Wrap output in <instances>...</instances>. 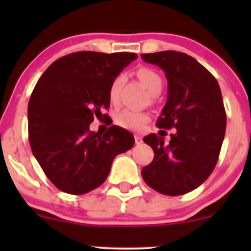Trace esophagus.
Masks as SVG:
<instances>
[{"label": "esophagus", "mask_w": 251, "mask_h": 251, "mask_svg": "<svg viewBox=\"0 0 251 251\" xmlns=\"http://www.w3.org/2000/svg\"><path fill=\"white\" fill-rule=\"evenodd\" d=\"M134 143L135 145H140V144L143 143L142 137H139V135H134Z\"/></svg>", "instance_id": "34e87169"}]
</instances>
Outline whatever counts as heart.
I'll return each instance as SVG.
<instances>
[{
  "mask_svg": "<svg viewBox=\"0 0 251 251\" xmlns=\"http://www.w3.org/2000/svg\"><path fill=\"white\" fill-rule=\"evenodd\" d=\"M137 75L151 94H157L162 91V76L154 70L148 67H142L138 70ZM120 82H122V76H117L112 81L111 86H109L108 97L112 102L117 101L118 94H119ZM149 120V114L144 113V112L133 111V109H123L116 116L117 125L123 128L129 129V131H139V129H142L145 126V124Z\"/></svg>",
  "mask_w": 251,
  "mask_h": 251,
  "instance_id": "obj_1",
  "label": "heart"
}]
</instances>
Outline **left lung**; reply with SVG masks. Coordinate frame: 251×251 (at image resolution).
I'll use <instances>...</instances> for the list:
<instances>
[{"label": "left lung", "instance_id": "8db88e82", "mask_svg": "<svg viewBox=\"0 0 251 251\" xmlns=\"http://www.w3.org/2000/svg\"><path fill=\"white\" fill-rule=\"evenodd\" d=\"M168 79V101L157 127L171 129L168 145L155 133L144 138L154 152L142 176L150 188L179 196L204 183L214 171L226 134V114L217 80L197 60L176 50L142 54ZM163 131V129H162Z\"/></svg>", "mask_w": 251, "mask_h": 251}]
</instances>
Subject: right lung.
<instances>
[{
	"label": "right lung",
	"instance_id": "obj_1",
	"mask_svg": "<svg viewBox=\"0 0 251 251\" xmlns=\"http://www.w3.org/2000/svg\"><path fill=\"white\" fill-rule=\"evenodd\" d=\"M134 53L76 51L54 61L34 87L28 103L31 152L45 175L66 194L100 186L114 158L134 145L133 135L111 126L92 132L89 124L108 109V91Z\"/></svg>",
	"mask_w": 251,
	"mask_h": 251
}]
</instances>
